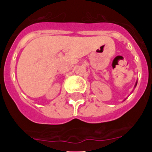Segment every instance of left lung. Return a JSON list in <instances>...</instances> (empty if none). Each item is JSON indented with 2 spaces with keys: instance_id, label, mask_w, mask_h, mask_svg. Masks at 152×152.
Here are the masks:
<instances>
[{
  "instance_id": "8db88e82",
  "label": "left lung",
  "mask_w": 152,
  "mask_h": 152,
  "mask_svg": "<svg viewBox=\"0 0 152 152\" xmlns=\"http://www.w3.org/2000/svg\"><path fill=\"white\" fill-rule=\"evenodd\" d=\"M137 81H136V83H135V85H134V88H135V87H136V86H137ZM125 100H126V99H124V101H125Z\"/></svg>"
}]
</instances>
